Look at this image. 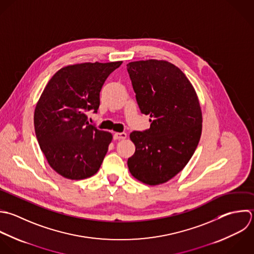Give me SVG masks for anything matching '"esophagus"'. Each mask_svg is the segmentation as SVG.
Segmentation results:
<instances>
[{
	"label": "esophagus",
	"mask_w": 254,
	"mask_h": 254,
	"mask_svg": "<svg viewBox=\"0 0 254 254\" xmlns=\"http://www.w3.org/2000/svg\"><path fill=\"white\" fill-rule=\"evenodd\" d=\"M127 137L126 132H115L114 133V139H125Z\"/></svg>",
	"instance_id": "1"
}]
</instances>
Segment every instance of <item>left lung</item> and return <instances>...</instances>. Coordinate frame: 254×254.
<instances>
[{"label":"left lung","instance_id":"8db88e82","mask_svg":"<svg viewBox=\"0 0 254 254\" xmlns=\"http://www.w3.org/2000/svg\"><path fill=\"white\" fill-rule=\"evenodd\" d=\"M139 110L149 115L150 127L132 131L131 175L147 185L165 183L177 175L194 154L202 133V111L185 74L165 60L127 64Z\"/></svg>","mask_w":254,"mask_h":254}]
</instances>
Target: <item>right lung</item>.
<instances>
[{
  "mask_svg": "<svg viewBox=\"0 0 254 254\" xmlns=\"http://www.w3.org/2000/svg\"><path fill=\"white\" fill-rule=\"evenodd\" d=\"M122 63L68 65L45 86L34 110V129L48 164L61 176L81 180L101 167L113 135L90 125L86 113H97L101 89Z\"/></svg>",
  "mask_w": 254,
  "mask_h": 254,
  "instance_id": "add662e5",
  "label": "right lung"
}]
</instances>
